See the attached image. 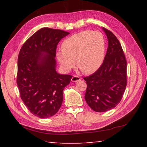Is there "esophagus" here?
<instances>
[{"label":"esophagus","mask_w":147,"mask_h":147,"mask_svg":"<svg viewBox=\"0 0 147 147\" xmlns=\"http://www.w3.org/2000/svg\"><path fill=\"white\" fill-rule=\"evenodd\" d=\"M81 80V78L78 76H73V78H71V82H78Z\"/></svg>","instance_id":"esophagus-1"}]
</instances>
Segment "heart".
I'll list each match as a JSON object with an SVG mask.
<instances>
[{
	"label": "heart",
	"mask_w": 147,
	"mask_h": 147,
	"mask_svg": "<svg viewBox=\"0 0 147 147\" xmlns=\"http://www.w3.org/2000/svg\"><path fill=\"white\" fill-rule=\"evenodd\" d=\"M56 57L62 68L70 71L76 64L85 74L97 71L105 59V40L98 32L85 30L65 38Z\"/></svg>",
	"instance_id": "b5f03b06"
}]
</instances>
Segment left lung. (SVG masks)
Instances as JSON below:
<instances>
[{"mask_svg":"<svg viewBox=\"0 0 147 147\" xmlns=\"http://www.w3.org/2000/svg\"><path fill=\"white\" fill-rule=\"evenodd\" d=\"M108 39L104 61L94 73L83 78L85 100L95 112L111 110L119 104L127 85V62L121 43L111 31L102 28Z\"/></svg>","mask_w":147,"mask_h":147,"instance_id":"left-lung-1","label":"left lung"}]
</instances>
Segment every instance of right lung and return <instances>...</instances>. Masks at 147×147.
<instances>
[{
  "label": "right lung",
  "instance_id": "obj_1",
  "mask_svg": "<svg viewBox=\"0 0 147 147\" xmlns=\"http://www.w3.org/2000/svg\"><path fill=\"white\" fill-rule=\"evenodd\" d=\"M69 34L43 28L31 36L20 50L17 84L22 100L36 117H51L61 107L63 90L72 76L56 71L55 57L58 43Z\"/></svg>",
  "mask_w": 147,
  "mask_h": 147
}]
</instances>
